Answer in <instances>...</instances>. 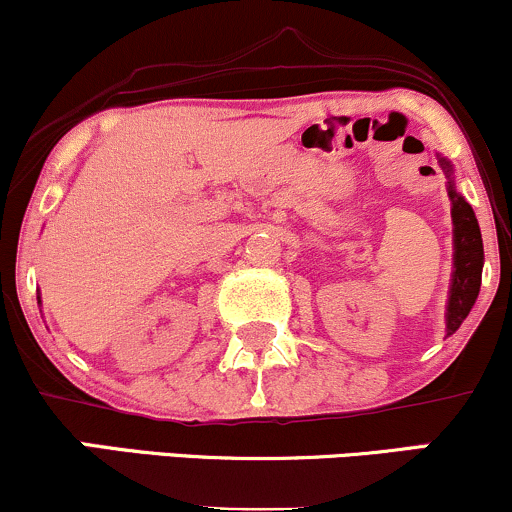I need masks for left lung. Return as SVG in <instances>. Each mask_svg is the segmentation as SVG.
Returning <instances> with one entry per match:
<instances>
[{
  "instance_id": "left-lung-1",
  "label": "left lung",
  "mask_w": 512,
  "mask_h": 512,
  "mask_svg": "<svg viewBox=\"0 0 512 512\" xmlns=\"http://www.w3.org/2000/svg\"><path fill=\"white\" fill-rule=\"evenodd\" d=\"M440 166L445 168L450 178V163L440 158ZM448 197L452 202V223H455V272H452L448 303V334H452L462 325V320L469 315V310H472L479 296L481 267H484V243H481L477 216H474L472 207L464 202V197L457 195L452 180Z\"/></svg>"
}]
</instances>
